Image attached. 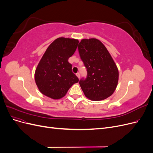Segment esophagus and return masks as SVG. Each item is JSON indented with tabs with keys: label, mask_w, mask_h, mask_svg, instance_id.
Returning <instances> with one entry per match:
<instances>
[{
	"label": "esophagus",
	"mask_w": 153,
	"mask_h": 153,
	"mask_svg": "<svg viewBox=\"0 0 153 153\" xmlns=\"http://www.w3.org/2000/svg\"><path fill=\"white\" fill-rule=\"evenodd\" d=\"M76 76H77L78 78H80V73H77L76 74Z\"/></svg>",
	"instance_id": "esophagus-1"
}]
</instances>
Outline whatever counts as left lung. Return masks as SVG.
<instances>
[{
    "label": "left lung",
    "mask_w": 153,
    "mask_h": 153,
    "mask_svg": "<svg viewBox=\"0 0 153 153\" xmlns=\"http://www.w3.org/2000/svg\"><path fill=\"white\" fill-rule=\"evenodd\" d=\"M78 49L87 71L79 82L85 96L92 101L108 98L117 86L119 71L108 50L96 38L82 39Z\"/></svg>",
    "instance_id": "obj_1"
}]
</instances>
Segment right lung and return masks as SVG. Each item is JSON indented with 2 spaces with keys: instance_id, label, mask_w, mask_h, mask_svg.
<instances>
[{
  "instance_id": "obj_1",
  "label": "right lung",
  "mask_w": 153,
  "mask_h": 153,
  "mask_svg": "<svg viewBox=\"0 0 153 153\" xmlns=\"http://www.w3.org/2000/svg\"><path fill=\"white\" fill-rule=\"evenodd\" d=\"M78 42L75 39L59 38L45 51L34 74L36 84L43 95L53 100L61 99L79 80L68 62Z\"/></svg>"
}]
</instances>
